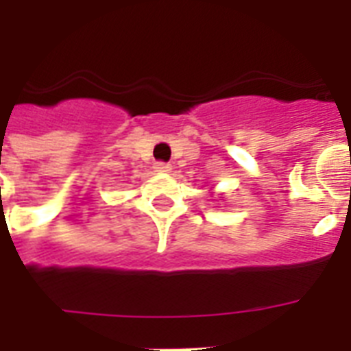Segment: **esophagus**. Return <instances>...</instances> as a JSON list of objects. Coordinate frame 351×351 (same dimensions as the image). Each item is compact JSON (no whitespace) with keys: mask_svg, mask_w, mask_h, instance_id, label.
I'll return each instance as SVG.
<instances>
[{"mask_svg":"<svg viewBox=\"0 0 351 351\" xmlns=\"http://www.w3.org/2000/svg\"><path fill=\"white\" fill-rule=\"evenodd\" d=\"M154 171H156V173H169L171 165L164 164V162H156V164H154Z\"/></svg>","mask_w":351,"mask_h":351,"instance_id":"esophagus-1","label":"esophagus"}]
</instances>
